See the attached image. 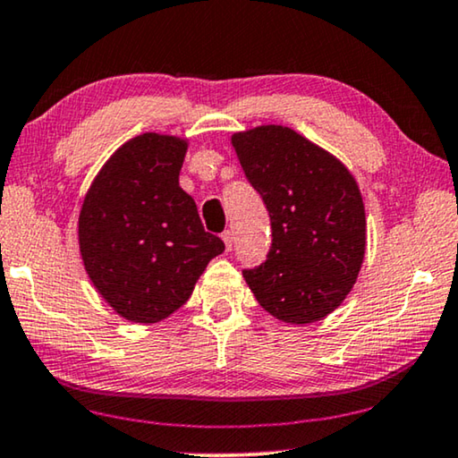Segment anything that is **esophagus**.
<instances>
[{"label": "esophagus", "instance_id": "34e87169", "mask_svg": "<svg viewBox=\"0 0 458 458\" xmlns=\"http://www.w3.org/2000/svg\"><path fill=\"white\" fill-rule=\"evenodd\" d=\"M221 239H223V243H225V250L231 251V245H233V233H231L229 229H227V231H223Z\"/></svg>", "mask_w": 458, "mask_h": 458}]
</instances>
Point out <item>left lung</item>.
<instances>
[{
  "label": "left lung",
  "mask_w": 458,
  "mask_h": 458,
  "mask_svg": "<svg viewBox=\"0 0 458 458\" xmlns=\"http://www.w3.org/2000/svg\"><path fill=\"white\" fill-rule=\"evenodd\" d=\"M245 178L272 223L268 259L243 278L272 318L319 321L354 286L367 250V213L346 165L283 124L231 135Z\"/></svg>",
  "instance_id": "obj_1"
}]
</instances>
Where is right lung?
Masks as SVG:
<instances>
[{"mask_svg":"<svg viewBox=\"0 0 458 458\" xmlns=\"http://www.w3.org/2000/svg\"><path fill=\"white\" fill-rule=\"evenodd\" d=\"M188 139L143 132L91 180L77 242L91 284L116 315L157 323L184 305L223 242L180 188Z\"/></svg>","mask_w":458,"mask_h":458,"instance_id":"right-lung-1","label":"right lung"}]
</instances>
